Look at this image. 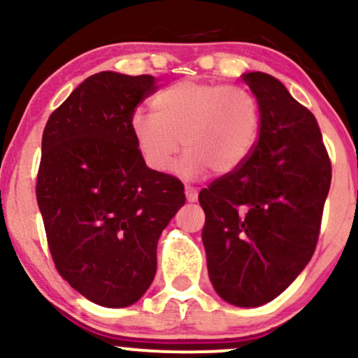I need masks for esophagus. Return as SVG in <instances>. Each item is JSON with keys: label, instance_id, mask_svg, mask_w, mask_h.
Masks as SVG:
<instances>
[{"label": "esophagus", "instance_id": "34e87169", "mask_svg": "<svg viewBox=\"0 0 358 358\" xmlns=\"http://www.w3.org/2000/svg\"><path fill=\"white\" fill-rule=\"evenodd\" d=\"M185 195H187L188 202H196V199H199V192L193 187H185Z\"/></svg>", "mask_w": 358, "mask_h": 358}]
</instances>
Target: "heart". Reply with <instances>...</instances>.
I'll use <instances>...</instances> for the list:
<instances>
[{"label":"heart","mask_w":358,"mask_h":358,"mask_svg":"<svg viewBox=\"0 0 358 358\" xmlns=\"http://www.w3.org/2000/svg\"><path fill=\"white\" fill-rule=\"evenodd\" d=\"M153 114L138 110L131 131L148 166L168 173L180 148L178 173L195 180L213 170L236 171L257 143L261 110L248 89L219 82L180 80L156 92Z\"/></svg>","instance_id":"b5f03b06"}]
</instances>
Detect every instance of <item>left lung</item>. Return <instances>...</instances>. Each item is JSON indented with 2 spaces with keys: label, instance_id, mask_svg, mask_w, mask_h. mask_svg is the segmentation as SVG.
I'll use <instances>...</instances> for the list:
<instances>
[{
  "label": "left lung",
  "instance_id": "obj_1",
  "mask_svg": "<svg viewBox=\"0 0 358 358\" xmlns=\"http://www.w3.org/2000/svg\"><path fill=\"white\" fill-rule=\"evenodd\" d=\"M261 110L259 139L241 168L200 192L208 278L222 299L261 306L313 256L331 163L313 114L273 76H242Z\"/></svg>",
  "mask_w": 358,
  "mask_h": 358
}]
</instances>
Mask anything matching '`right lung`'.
<instances>
[{
	"label": "right lung",
	"instance_id": "obj_1",
	"mask_svg": "<svg viewBox=\"0 0 358 358\" xmlns=\"http://www.w3.org/2000/svg\"><path fill=\"white\" fill-rule=\"evenodd\" d=\"M153 76L99 72L48 117L36 202L60 276L106 308L136 303L153 282L156 245L185 203L175 176L146 166L131 131Z\"/></svg>",
	"mask_w": 358,
	"mask_h": 358
}]
</instances>
